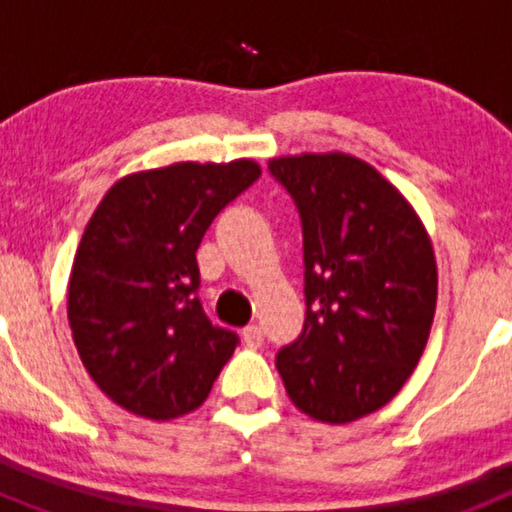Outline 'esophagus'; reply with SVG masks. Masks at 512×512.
<instances>
[{"mask_svg":"<svg viewBox=\"0 0 512 512\" xmlns=\"http://www.w3.org/2000/svg\"><path fill=\"white\" fill-rule=\"evenodd\" d=\"M241 336L248 346H261L264 343V330H261V325H246Z\"/></svg>","mask_w":512,"mask_h":512,"instance_id":"34e87169","label":"esophagus"}]
</instances>
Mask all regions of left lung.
Returning a JSON list of instances; mask_svg holds the SVG:
<instances>
[{"mask_svg":"<svg viewBox=\"0 0 512 512\" xmlns=\"http://www.w3.org/2000/svg\"><path fill=\"white\" fill-rule=\"evenodd\" d=\"M295 200L305 325L277 354L289 400L323 423L384 408L418 366L438 295L431 238L374 166L346 153L269 161Z\"/></svg>","mask_w":512,"mask_h":512,"instance_id":"1","label":"left lung"}]
</instances>
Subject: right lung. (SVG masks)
I'll use <instances>...</instances> for the list:
<instances>
[{"instance_id": "obj_1", "label": "right lung", "mask_w": 512, "mask_h": 512, "mask_svg": "<svg viewBox=\"0 0 512 512\" xmlns=\"http://www.w3.org/2000/svg\"><path fill=\"white\" fill-rule=\"evenodd\" d=\"M259 176L248 158L171 164L125 176L94 210L71 269L69 323L89 377L120 408L171 420L210 395L238 336L202 310L197 248Z\"/></svg>"}]
</instances>
